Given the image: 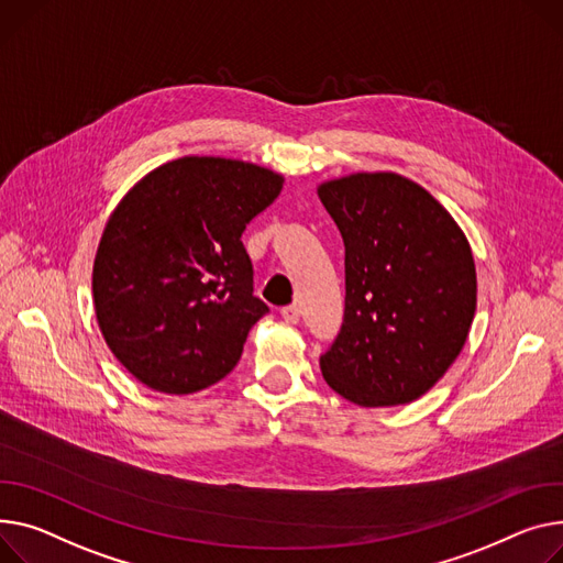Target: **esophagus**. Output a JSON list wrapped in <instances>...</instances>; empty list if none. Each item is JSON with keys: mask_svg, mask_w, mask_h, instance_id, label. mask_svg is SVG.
<instances>
[{"mask_svg": "<svg viewBox=\"0 0 563 563\" xmlns=\"http://www.w3.org/2000/svg\"><path fill=\"white\" fill-rule=\"evenodd\" d=\"M280 314H283V319L287 321V323H298V319H301V308H298L296 303H291V306H285L283 310H280Z\"/></svg>", "mask_w": 563, "mask_h": 563, "instance_id": "obj_1", "label": "esophagus"}]
</instances>
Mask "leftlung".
Instances as JSON below:
<instances>
[{
	"instance_id": "obj_1",
	"label": "left lung",
	"mask_w": 563,
	"mask_h": 563,
	"mask_svg": "<svg viewBox=\"0 0 563 563\" xmlns=\"http://www.w3.org/2000/svg\"><path fill=\"white\" fill-rule=\"evenodd\" d=\"M317 195L346 246L342 332L323 380L360 407L407 405L462 353L477 306L464 231L419 183L394 172L325 180Z\"/></svg>"
}]
</instances>
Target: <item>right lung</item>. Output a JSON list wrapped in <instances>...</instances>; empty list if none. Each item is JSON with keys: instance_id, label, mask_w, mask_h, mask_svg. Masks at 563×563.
I'll list each match as a JSON object with an SVG mask.
<instances>
[{"instance_id": "right-lung-1", "label": "right lung", "mask_w": 563, "mask_h": 563, "mask_svg": "<svg viewBox=\"0 0 563 563\" xmlns=\"http://www.w3.org/2000/svg\"><path fill=\"white\" fill-rule=\"evenodd\" d=\"M283 183L253 163L183 156L142 176L112 210L92 267L95 314L142 385L195 394L235 368L269 312L253 296L242 233Z\"/></svg>"}]
</instances>
